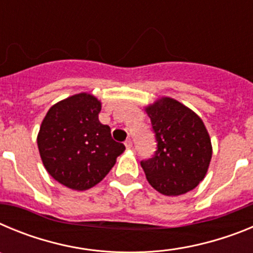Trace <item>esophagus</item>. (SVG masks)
<instances>
[{"label":"esophagus","mask_w":253,"mask_h":253,"mask_svg":"<svg viewBox=\"0 0 253 253\" xmlns=\"http://www.w3.org/2000/svg\"><path fill=\"white\" fill-rule=\"evenodd\" d=\"M124 144H125V147H126V148H130L131 144H133V143H131V139H130V138H128V139L125 140Z\"/></svg>","instance_id":"esophagus-1"}]
</instances>
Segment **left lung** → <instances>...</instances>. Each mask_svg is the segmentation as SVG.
<instances>
[{"label": "left lung", "mask_w": 253, "mask_h": 253, "mask_svg": "<svg viewBox=\"0 0 253 253\" xmlns=\"http://www.w3.org/2000/svg\"><path fill=\"white\" fill-rule=\"evenodd\" d=\"M156 134L157 151L142 161L151 186L167 196L195 189L204 180L213 148L202 118L171 97H161L146 106Z\"/></svg>", "instance_id": "8db88e82"}]
</instances>
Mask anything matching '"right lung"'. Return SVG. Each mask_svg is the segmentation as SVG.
I'll return each instance as SVG.
<instances>
[{
	"label": "right lung",
	"instance_id": "add662e5",
	"mask_svg": "<svg viewBox=\"0 0 253 253\" xmlns=\"http://www.w3.org/2000/svg\"><path fill=\"white\" fill-rule=\"evenodd\" d=\"M101 101L92 93L69 96L50 107L40 125L38 148L46 172L68 189L84 191L110 172L123 143L100 123Z\"/></svg>",
	"mask_w": 253,
	"mask_h": 253
}]
</instances>
